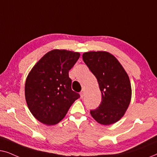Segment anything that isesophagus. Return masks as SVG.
<instances>
[{
  "label": "esophagus",
  "instance_id": "34e87169",
  "mask_svg": "<svg viewBox=\"0 0 157 157\" xmlns=\"http://www.w3.org/2000/svg\"><path fill=\"white\" fill-rule=\"evenodd\" d=\"M84 94H85V92H84V90H82V91H81L80 93V95H81V98H83V96H84Z\"/></svg>",
  "mask_w": 157,
  "mask_h": 157
}]
</instances>
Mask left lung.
Wrapping results in <instances>:
<instances>
[{"label": "left lung", "mask_w": 157, "mask_h": 157, "mask_svg": "<svg viewBox=\"0 0 157 157\" xmlns=\"http://www.w3.org/2000/svg\"><path fill=\"white\" fill-rule=\"evenodd\" d=\"M83 60L97 78L102 101L97 109L91 110L98 123L110 125L119 121L129 106L132 87L128 74L112 54L106 51H90Z\"/></svg>", "instance_id": "obj_1"}]
</instances>
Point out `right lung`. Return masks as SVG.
<instances>
[{
  "label": "right lung",
  "instance_id": "add662e5",
  "mask_svg": "<svg viewBox=\"0 0 157 157\" xmlns=\"http://www.w3.org/2000/svg\"><path fill=\"white\" fill-rule=\"evenodd\" d=\"M80 53L55 49L45 54L28 75L25 96L33 117L46 125H54L65 117L80 97L71 89L68 71Z\"/></svg>",
  "mask_w": 157,
  "mask_h": 157
}]
</instances>
